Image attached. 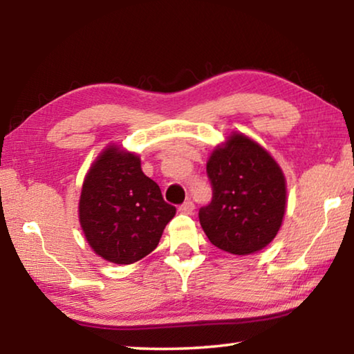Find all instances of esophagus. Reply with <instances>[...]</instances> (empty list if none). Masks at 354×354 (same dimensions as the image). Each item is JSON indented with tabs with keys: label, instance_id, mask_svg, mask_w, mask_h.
I'll list each match as a JSON object with an SVG mask.
<instances>
[{
	"label": "esophagus",
	"instance_id": "1",
	"mask_svg": "<svg viewBox=\"0 0 354 354\" xmlns=\"http://www.w3.org/2000/svg\"><path fill=\"white\" fill-rule=\"evenodd\" d=\"M194 211H195V205H194V203H192L190 200L185 201L184 205L179 206V212H181V214L192 215V214H194Z\"/></svg>",
	"mask_w": 354,
	"mask_h": 354
}]
</instances>
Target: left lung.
I'll return each mask as SVG.
<instances>
[{
  "instance_id": "1",
  "label": "left lung",
  "mask_w": 354,
  "mask_h": 354,
  "mask_svg": "<svg viewBox=\"0 0 354 354\" xmlns=\"http://www.w3.org/2000/svg\"><path fill=\"white\" fill-rule=\"evenodd\" d=\"M206 170L214 194L198 215L211 243L237 256L266 248L287 206L286 176L273 156L234 131L214 148Z\"/></svg>"
}]
</instances>
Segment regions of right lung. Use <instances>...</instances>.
I'll use <instances>...</instances> for the list:
<instances>
[{"label": "right lung", "instance_id": "right-lung-1", "mask_svg": "<svg viewBox=\"0 0 354 354\" xmlns=\"http://www.w3.org/2000/svg\"><path fill=\"white\" fill-rule=\"evenodd\" d=\"M77 214L95 253L127 266L158 247L176 207L142 171L139 156L111 143L86 173Z\"/></svg>", "mask_w": 354, "mask_h": 354}]
</instances>
